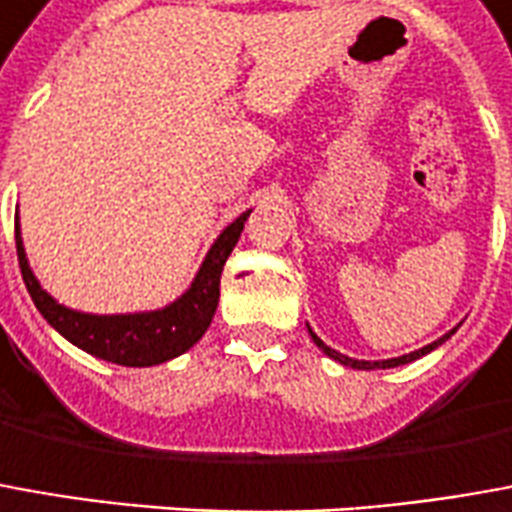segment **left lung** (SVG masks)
<instances>
[{
  "mask_svg": "<svg viewBox=\"0 0 512 512\" xmlns=\"http://www.w3.org/2000/svg\"><path fill=\"white\" fill-rule=\"evenodd\" d=\"M452 332H455V330H452ZM452 332H449V335H452ZM310 335H313V341H316V346H318V349H321V352H324V355H330L332 360H338V363H343V366L360 368V371H371V368L405 366V363H410V360H418V357H421V355H427V352H432L435 346H441V343L446 341V338H449V335H443L441 341L430 343V346H424V349H418V352H410V355L393 357V360H377V363H368V360H352V357H346V355H341V352H335V349H330V346H327V343L321 341V338H318V335H316V332H313V330H310Z\"/></svg>",
  "mask_w": 512,
  "mask_h": 512,
  "instance_id": "obj_1",
  "label": "left lung"
}]
</instances>
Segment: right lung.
I'll return each mask as SVG.
<instances>
[{"instance_id": "add662e5", "label": "right lung", "mask_w": 512, "mask_h": 512, "mask_svg": "<svg viewBox=\"0 0 512 512\" xmlns=\"http://www.w3.org/2000/svg\"><path fill=\"white\" fill-rule=\"evenodd\" d=\"M246 216H249V210L232 221L230 227L219 235V241L210 246L191 288L182 293L177 302H171L163 310H152V313L91 316V313H77V310L57 305L55 299L38 285L35 274L27 266V255H24V246H21L19 238V224H16V252H19L21 277H24V285H27L35 307L41 310V316L66 341L80 346L82 352L102 357L107 363H119V366H157V363H166L171 357L188 352L210 327L213 313L219 307L221 268L230 257L232 246L241 238Z\"/></svg>"}]
</instances>
